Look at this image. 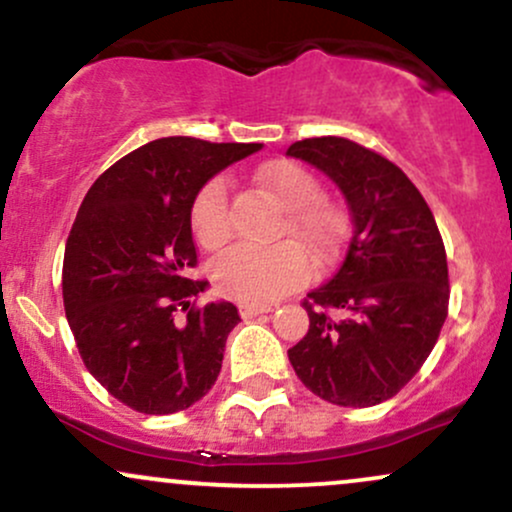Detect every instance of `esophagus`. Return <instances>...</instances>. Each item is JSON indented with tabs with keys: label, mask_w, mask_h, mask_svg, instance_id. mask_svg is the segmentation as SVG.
<instances>
[{
	"label": "esophagus",
	"mask_w": 512,
	"mask_h": 512,
	"mask_svg": "<svg viewBox=\"0 0 512 512\" xmlns=\"http://www.w3.org/2000/svg\"><path fill=\"white\" fill-rule=\"evenodd\" d=\"M238 310H240V317H243V320H250V317H257V315H262V313H272V305H255V303H240L238 305Z\"/></svg>",
	"instance_id": "obj_1"
}]
</instances>
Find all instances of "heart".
Masks as SVG:
<instances>
[{
    "label": "heart",
    "instance_id": "b5f03b06",
    "mask_svg": "<svg viewBox=\"0 0 512 512\" xmlns=\"http://www.w3.org/2000/svg\"><path fill=\"white\" fill-rule=\"evenodd\" d=\"M257 180L289 207V233L313 255H322L334 245L339 219L330 204L320 202V182L310 170L293 161H274L257 170ZM192 233L204 248L216 250L231 238V192L223 178H211L199 187L190 207ZM310 274L305 252L296 243L274 248L236 245L226 250L211 267V279L219 293L245 303H269L301 286Z\"/></svg>",
    "mask_w": 512,
    "mask_h": 512
}]
</instances>
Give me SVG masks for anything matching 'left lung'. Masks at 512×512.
Listing matches in <instances>:
<instances>
[{
  "label": "left lung",
  "mask_w": 512,
  "mask_h": 512,
  "mask_svg": "<svg viewBox=\"0 0 512 512\" xmlns=\"http://www.w3.org/2000/svg\"><path fill=\"white\" fill-rule=\"evenodd\" d=\"M344 192L351 236L325 286L303 298L308 334L289 349L301 383L339 407H373L419 373L448 317V257L433 211L390 158L344 137L289 146Z\"/></svg>",
  "instance_id": "left-lung-1"
}]
</instances>
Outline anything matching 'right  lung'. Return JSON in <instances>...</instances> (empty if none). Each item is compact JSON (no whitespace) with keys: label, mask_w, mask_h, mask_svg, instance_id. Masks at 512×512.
<instances>
[{"label":"right lung","mask_w":512,"mask_h":512,"mask_svg":"<svg viewBox=\"0 0 512 512\" xmlns=\"http://www.w3.org/2000/svg\"><path fill=\"white\" fill-rule=\"evenodd\" d=\"M262 144L163 137L91 185L62 264L64 313L88 373L129 409L173 414L216 383L233 303L197 305L190 207L199 187ZM182 309L186 320L177 322Z\"/></svg>","instance_id":"obj_1"}]
</instances>
